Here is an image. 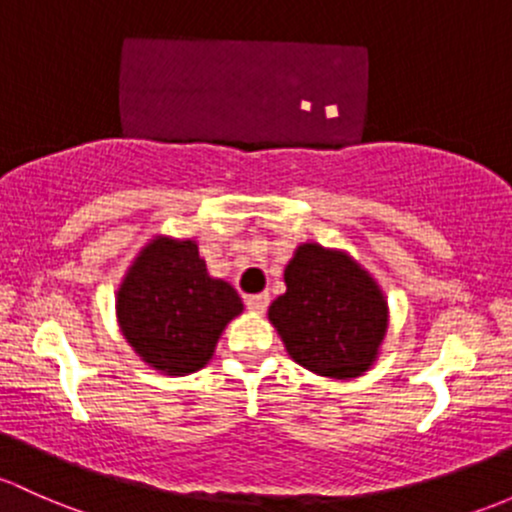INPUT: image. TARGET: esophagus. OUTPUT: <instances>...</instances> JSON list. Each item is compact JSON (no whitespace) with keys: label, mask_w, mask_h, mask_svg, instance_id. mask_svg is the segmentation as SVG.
Segmentation results:
<instances>
[{"label":"esophagus","mask_w":512,"mask_h":512,"mask_svg":"<svg viewBox=\"0 0 512 512\" xmlns=\"http://www.w3.org/2000/svg\"><path fill=\"white\" fill-rule=\"evenodd\" d=\"M245 304H247V309L255 311V314H262V311H265L267 306H270V294H267V292L250 294V297L245 299Z\"/></svg>","instance_id":"34e87169"}]
</instances>
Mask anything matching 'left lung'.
<instances>
[{
    "label": "left lung",
    "mask_w": 512,
    "mask_h": 512,
    "mask_svg": "<svg viewBox=\"0 0 512 512\" xmlns=\"http://www.w3.org/2000/svg\"><path fill=\"white\" fill-rule=\"evenodd\" d=\"M287 292L270 304L289 358L336 380L368 373L380 358L390 306L378 279L338 247L301 242L284 267Z\"/></svg>",
    "instance_id": "1"
}]
</instances>
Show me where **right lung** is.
Segmentation results:
<instances>
[{"label":"right lung","mask_w":512,"mask_h":512,"mask_svg":"<svg viewBox=\"0 0 512 512\" xmlns=\"http://www.w3.org/2000/svg\"><path fill=\"white\" fill-rule=\"evenodd\" d=\"M242 309L233 284L208 274L198 242L171 235H154L137 252L115 294L127 346L171 378L206 368L225 326Z\"/></svg>","instance_id":"right-lung-1"}]
</instances>
